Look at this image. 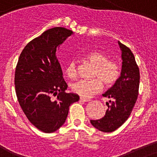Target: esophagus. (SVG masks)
<instances>
[{
  "label": "esophagus",
  "mask_w": 157,
  "mask_h": 157,
  "mask_svg": "<svg viewBox=\"0 0 157 157\" xmlns=\"http://www.w3.org/2000/svg\"><path fill=\"white\" fill-rule=\"evenodd\" d=\"M80 100L82 101H84V102H87V101H90L91 99L90 98H83V97H80Z\"/></svg>",
  "instance_id": "34e87169"
}]
</instances>
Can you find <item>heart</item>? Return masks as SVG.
<instances>
[{"label":"heart","mask_w":157,"mask_h":157,"mask_svg":"<svg viewBox=\"0 0 157 157\" xmlns=\"http://www.w3.org/2000/svg\"><path fill=\"white\" fill-rule=\"evenodd\" d=\"M86 59L95 66L94 78L91 80H80L72 84V91L81 97L89 98L95 93H98L102 88V83L106 86H111L117 81L121 74V67L117 61L108 59L105 53L99 51L91 52L86 56ZM66 74L70 78H73L77 75V64L74 60L69 63L66 68ZM100 78L101 79H99Z\"/></svg>","instance_id":"b5f03b06"}]
</instances>
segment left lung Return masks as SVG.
<instances>
[{
    "instance_id": "left-lung-1",
    "label": "left lung",
    "mask_w": 157,
    "mask_h": 157,
    "mask_svg": "<svg viewBox=\"0 0 157 157\" xmlns=\"http://www.w3.org/2000/svg\"><path fill=\"white\" fill-rule=\"evenodd\" d=\"M121 51L122 68L121 76L114 85L102 95L111 98L105 115L99 120L91 121L98 131L113 132L128 120L135 106L138 94L140 73L135 56L129 48L118 41Z\"/></svg>"
}]
</instances>
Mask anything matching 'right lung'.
<instances>
[{"instance_id":"right-lung-1","label":"right lung","mask_w":157,"mask_h":157,"mask_svg":"<svg viewBox=\"0 0 157 157\" xmlns=\"http://www.w3.org/2000/svg\"><path fill=\"white\" fill-rule=\"evenodd\" d=\"M73 32L64 27L44 31L24 48L15 69V91L29 122L40 131L52 133L63 126L72 103L79 95L66 93L68 86L56 51ZM55 96L52 99L51 96Z\"/></svg>"}]
</instances>
